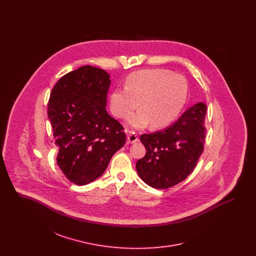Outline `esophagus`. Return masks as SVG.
Masks as SVG:
<instances>
[{"mask_svg":"<svg viewBox=\"0 0 256 256\" xmlns=\"http://www.w3.org/2000/svg\"><path fill=\"white\" fill-rule=\"evenodd\" d=\"M126 139H128V143H130V144H134L138 141V137L134 132H128L126 134Z\"/></svg>","mask_w":256,"mask_h":256,"instance_id":"esophagus-1","label":"esophagus"}]
</instances>
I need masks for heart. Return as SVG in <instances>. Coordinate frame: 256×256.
Segmentation results:
<instances>
[{"label":"heart","mask_w":256,"mask_h":256,"mask_svg":"<svg viewBox=\"0 0 256 256\" xmlns=\"http://www.w3.org/2000/svg\"><path fill=\"white\" fill-rule=\"evenodd\" d=\"M188 84L184 76L165 69L140 70L130 74L124 89L117 88L110 95V110L117 118L130 116L128 124L134 128H156L169 126L180 115L186 102Z\"/></svg>","instance_id":"1"}]
</instances>
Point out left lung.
Here are the masks:
<instances>
[{
	"label": "left lung",
	"mask_w": 256,
	"mask_h": 256,
	"mask_svg": "<svg viewBox=\"0 0 256 256\" xmlns=\"http://www.w3.org/2000/svg\"><path fill=\"white\" fill-rule=\"evenodd\" d=\"M206 104L198 102L163 130L142 134L146 156L136 163L140 178L156 189L182 182L195 169L204 152Z\"/></svg>",
	"instance_id": "8db88e82"
}]
</instances>
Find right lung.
<instances>
[{
  "instance_id": "1",
  "label": "right lung",
  "mask_w": 256,
  "mask_h": 256,
  "mask_svg": "<svg viewBox=\"0 0 256 256\" xmlns=\"http://www.w3.org/2000/svg\"><path fill=\"white\" fill-rule=\"evenodd\" d=\"M110 82V74L86 65L63 76L50 92L48 118L58 146L56 162L76 185L96 180L126 143L122 124L106 110Z\"/></svg>"
}]
</instances>
